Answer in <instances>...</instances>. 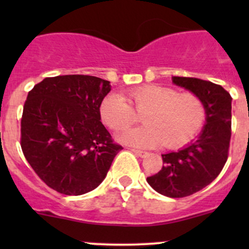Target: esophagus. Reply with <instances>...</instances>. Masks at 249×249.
Returning a JSON list of instances; mask_svg holds the SVG:
<instances>
[{
	"mask_svg": "<svg viewBox=\"0 0 249 249\" xmlns=\"http://www.w3.org/2000/svg\"><path fill=\"white\" fill-rule=\"evenodd\" d=\"M131 152H134L135 154L137 155V157L140 158H145L148 155L147 152H144V150H139V149H131Z\"/></svg>",
	"mask_w": 249,
	"mask_h": 249,
	"instance_id": "esophagus-1",
	"label": "esophagus"
}]
</instances>
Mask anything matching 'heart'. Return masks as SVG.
Segmentation results:
<instances>
[{"label":"heart","mask_w":249,"mask_h":249,"mask_svg":"<svg viewBox=\"0 0 249 249\" xmlns=\"http://www.w3.org/2000/svg\"><path fill=\"white\" fill-rule=\"evenodd\" d=\"M142 113L145 125L119 135V141L140 148H152L164 143L167 148L188 144L201 131L206 107L194 92H178L159 84L142 85L125 92L124 97L109 94L100 104L102 123L120 131Z\"/></svg>","instance_id":"heart-1"}]
</instances>
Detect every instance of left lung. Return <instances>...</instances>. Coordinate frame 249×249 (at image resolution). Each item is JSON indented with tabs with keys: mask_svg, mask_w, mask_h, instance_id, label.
<instances>
[{
	"mask_svg": "<svg viewBox=\"0 0 249 249\" xmlns=\"http://www.w3.org/2000/svg\"><path fill=\"white\" fill-rule=\"evenodd\" d=\"M172 82L196 94L206 107L201 134L178 152L162 154V169L147 178L150 187L169 197H184L199 192L217 178L229 154L231 137V96L220 85L190 77Z\"/></svg>",
	"mask_w": 249,
	"mask_h": 249,
	"instance_id": "left-lung-1",
	"label": "left lung"
}]
</instances>
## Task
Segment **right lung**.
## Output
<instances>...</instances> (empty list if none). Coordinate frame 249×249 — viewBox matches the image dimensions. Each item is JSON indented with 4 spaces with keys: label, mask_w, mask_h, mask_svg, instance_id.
I'll use <instances>...</instances> for the list:
<instances>
[{
    "label": "right lung",
    "mask_w": 249,
    "mask_h": 249,
    "mask_svg": "<svg viewBox=\"0 0 249 249\" xmlns=\"http://www.w3.org/2000/svg\"><path fill=\"white\" fill-rule=\"evenodd\" d=\"M109 91L108 80L84 74L44 78L29 91L20 145L37 176L60 194L99 187L123 149L100 117Z\"/></svg>",
    "instance_id": "obj_1"
}]
</instances>
